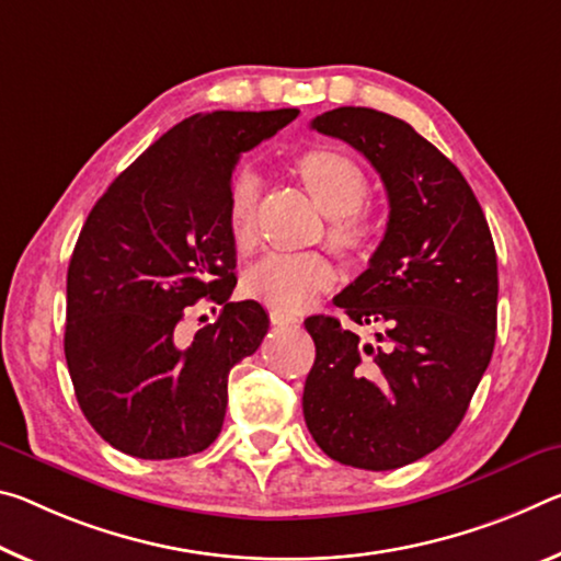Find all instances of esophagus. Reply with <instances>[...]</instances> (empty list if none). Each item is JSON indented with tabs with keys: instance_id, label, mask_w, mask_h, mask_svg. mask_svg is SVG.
<instances>
[{
	"instance_id": "obj_1",
	"label": "esophagus",
	"mask_w": 561,
	"mask_h": 561,
	"mask_svg": "<svg viewBox=\"0 0 561 561\" xmlns=\"http://www.w3.org/2000/svg\"><path fill=\"white\" fill-rule=\"evenodd\" d=\"M270 319H272V324H277V327H297L299 324L297 317L282 314V312H270Z\"/></svg>"
}]
</instances>
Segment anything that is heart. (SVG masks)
<instances>
[{"label": "heart", "mask_w": 561, "mask_h": 561, "mask_svg": "<svg viewBox=\"0 0 561 561\" xmlns=\"http://www.w3.org/2000/svg\"><path fill=\"white\" fill-rule=\"evenodd\" d=\"M295 172L312 194L317 207L332 217L327 242L352 260L375 247V227L362 217L369 199V180L362 167L334 149H312L297 157ZM256 202L260 182L252 172L237 174L227 194V232L237 252H249L256 242ZM336 272L324 254H270L244 274L247 297L282 314H297L322 291L332 289Z\"/></svg>", "instance_id": "obj_1"}]
</instances>
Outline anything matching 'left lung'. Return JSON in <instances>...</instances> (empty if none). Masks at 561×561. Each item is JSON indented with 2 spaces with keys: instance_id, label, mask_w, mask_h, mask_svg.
<instances>
[{
  "instance_id": "8db88e82",
  "label": "left lung",
  "mask_w": 561,
  "mask_h": 561,
  "mask_svg": "<svg viewBox=\"0 0 561 561\" xmlns=\"http://www.w3.org/2000/svg\"><path fill=\"white\" fill-rule=\"evenodd\" d=\"M312 129L357 149L389 199L377 252L334 305L309 317L317 346L305 422L327 457L387 472L422 459L465 420L496 340V252L472 186L392 114L340 106ZM352 323L371 325L362 343Z\"/></svg>"
}]
</instances>
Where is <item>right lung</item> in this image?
Masks as SVG:
<instances>
[{
	"instance_id": "right-lung-1",
	"label": "right lung",
	"mask_w": 561,
	"mask_h": 561,
	"mask_svg": "<svg viewBox=\"0 0 561 561\" xmlns=\"http://www.w3.org/2000/svg\"><path fill=\"white\" fill-rule=\"evenodd\" d=\"M297 114H192L89 211L67 272L65 357L87 422L124 455L190 457L219 437L229 369L270 329L260 301H229V184L239 154ZM202 298L222 307L218 322L186 343L175 324Z\"/></svg>"
}]
</instances>
